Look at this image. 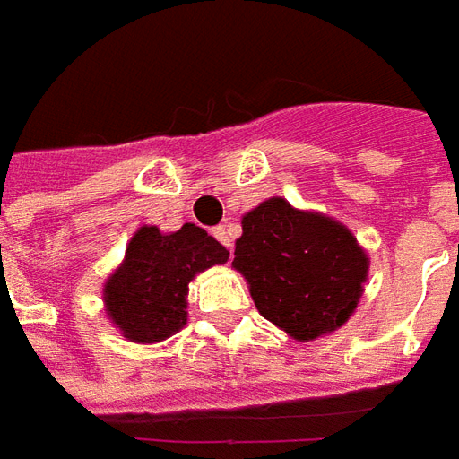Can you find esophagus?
<instances>
[{"mask_svg":"<svg viewBox=\"0 0 459 459\" xmlns=\"http://www.w3.org/2000/svg\"><path fill=\"white\" fill-rule=\"evenodd\" d=\"M212 234H215L217 239H220V242L225 244L227 249H230V252H232V237H230V232H227L225 227H222V225L215 227V230H212Z\"/></svg>","mask_w":459,"mask_h":459,"instance_id":"1","label":"esophagus"}]
</instances>
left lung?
I'll use <instances>...</instances> for the list:
<instances>
[{"instance_id":"left-lung-1","label":"left lung","mask_w":459,"mask_h":459,"mask_svg":"<svg viewBox=\"0 0 459 459\" xmlns=\"http://www.w3.org/2000/svg\"><path fill=\"white\" fill-rule=\"evenodd\" d=\"M232 266L249 281L256 310L300 342L347 323L369 271L347 227L283 197L242 217Z\"/></svg>"}]
</instances>
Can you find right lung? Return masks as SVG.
I'll return each instance as SVG.
<instances>
[{"label":"right lung","mask_w":459,"mask_h":459,"mask_svg":"<svg viewBox=\"0 0 459 459\" xmlns=\"http://www.w3.org/2000/svg\"><path fill=\"white\" fill-rule=\"evenodd\" d=\"M227 256L215 237L190 222L173 234L142 227L122 266L107 279V313L126 340L160 342L186 325L188 283L195 273L225 264Z\"/></svg>","instance_id":"1"}]
</instances>
